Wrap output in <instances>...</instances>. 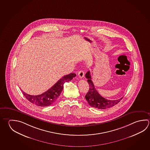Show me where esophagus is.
Returning a JSON list of instances; mask_svg holds the SVG:
<instances>
[{
    "mask_svg": "<svg viewBox=\"0 0 150 150\" xmlns=\"http://www.w3.org/2000/svg\"><path fill=\"white\" fill-rule=\"evenodd\" d=\"M85 76V72L83 70H80L78 72V76L80 78H83V76Z\"/></svg>",
    "mask_w": 150,
    "mask_h": 150,
    "instance_id": "obj_1",
    "label": "esophagus"
}]
</instances>
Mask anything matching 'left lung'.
I'll list each match as a JSON object with an SVG mask.
<instances>
[{"mask_svg": "<svg viewBox=\"0 0 150 150\" xmlns=\"http://www.w3.org/2000/svg\"><path fill=\"white\" fill-rule=\"evenodd\" d=\"M86 77L87 79V81L89 85V89L85 96V98L90 106L100 109L109 108L118 104L123 98L122 97L117 100H111L103 97L96 89L91 80L90 71H88L86 73Z\"/></svg>", "mask_w": 150, "mask_h": 150, "instance_id": "8db88e82", "label": "left lung"}]
</instances>
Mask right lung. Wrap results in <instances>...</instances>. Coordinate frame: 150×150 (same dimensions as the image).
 <instances>
[{"mask_svg":"<svg viewBox=\"0 0 150 150\" xmlns=\"http://www.w3.org/2000/svg\"><path fill=\"white\" fill-rule=\"evenodd\" d=\"M76 76V74L71 73L63 76L49 90L39 95H30L23 91L22 92L27 100L32 104L38 106H49L54 103L59 97L62 91L64 83L70 81Z\"/></svg>","mask_w":150,"mask_h":150,"instance_id":"right-lung-1","label":"right lung"}]
</instances>
